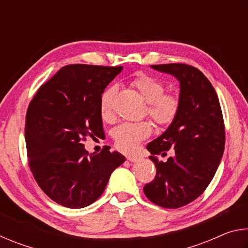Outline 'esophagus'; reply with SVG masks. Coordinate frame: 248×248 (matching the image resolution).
I'll return each mask as SVG.
<instances>
[{
	"label": "esophagus",
	"mask_w": 248,
	"mask_h": 248,
	"mask_svg": "<svg viewBox=\"0 0 248 248\" xmlns=\"http://www.w3.org/2000/svg\"><path fill=\"white\" fill-rule=\"evenodd\" d=\"M127 159L130 162H132V163H136V162L139 161L140 157L139 156H133V155H129V156H127Z\"/></svg>",
	"instance_id": "obj_1"
}]
</instances>
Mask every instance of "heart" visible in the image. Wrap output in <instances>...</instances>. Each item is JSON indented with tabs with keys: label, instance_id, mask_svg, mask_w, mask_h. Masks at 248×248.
Wrapping results in <instances>:
<instances>
[{
	"label": "heart",
	"instance_id": "heart-1",
	"mask_svg": "<svg viewBox=\"0 0 248 248\" xmlns=\"http://www.w3.org/2000/svg\"><path fill=\"white\" fill-rule=\"evenodd\" d=\"M141 97L148 103L146 112L158 124H170L178 115L180 100L178 96L165 92V83L153 75L140 73L131 81ZM118 87L111 85L105 90L99 99L100 116L105 121H112L115 117L114 100ZM153 131L152 124L148 120L139 123H124L114 129L115 143L117 148L125 153H131L137 150L140 142L146 139Z\"/></svg>",
	"mask_w": 248,
	"mask_h": 248
}]
</instances>
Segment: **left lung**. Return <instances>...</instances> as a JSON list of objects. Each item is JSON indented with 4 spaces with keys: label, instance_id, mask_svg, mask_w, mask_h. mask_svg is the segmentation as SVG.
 I'll return each mask as SVG.
<instances>
[{
    "label": "left lung",
    "instance_id": "8db88e82",
    "mask_svg": "<svg viewBox=\"0 0 248 248\" xmlns=\"http://www.w3.org/2000/svg\"><path fill=\"white\" fill-rule=\"evenodd\" d=\"M151 68L178 79L180 108L166 131L146 146L156 175L143 190L153 203L176 209L198 198L215 176L224 152L223 116L212 84L198 69L183 63ZM170 148L173 156L158 161L155 155L165 156Z\"/></svg>",
    "mask_w": 248,
    "mask_h": 248
}]
</instances>
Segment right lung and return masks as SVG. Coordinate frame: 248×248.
Segmentation results:
<instances>
[{
  "label": "right lung",
  "mask_w": 248,
  "mask_h": 248,
  "mask_svg": "<svg viewBox=\"0 0 248 248\" xmlns=\"http://www.w3.org/2000/svg\"><path fill=\"white\" fill-rule=\"evenodd\" d=\"M123 66L70 64L33 96L25 124L29 167L50 199L70 209L87 207L106 188L125 157L109 146L84 148L86 137L104 136L100 95Z\"/></svg>",
  "instance_id": "obj_1"
}]
</instances>
